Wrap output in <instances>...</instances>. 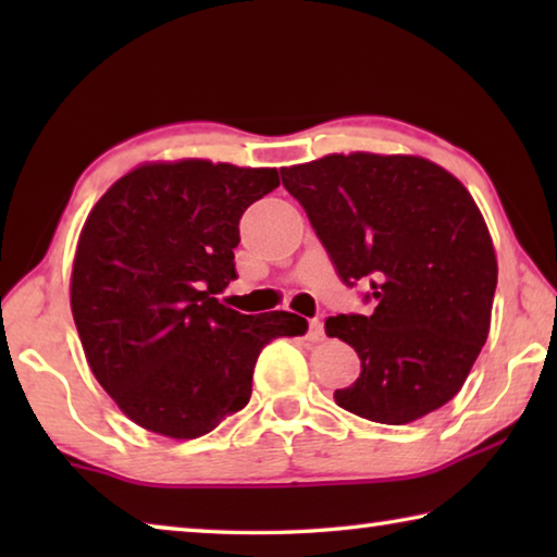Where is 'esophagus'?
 Wrapping results in <instances>:
<instances>
[{
	"label": "esophagus",
	"instance_id": "1",
	"mask_svg": "<svg viewBox=\"0 0 557 557\" xmlns=\"http://www.w3.org/2000/svg\"><path fill=\"white\" fill-rule=\"evenodd\" d=\"M307 338H309V342H324V322H322V319H312V322H309Z\"/></svg>",
	"mask_w": 557,
	"mask_h": 557
}]
</instances>
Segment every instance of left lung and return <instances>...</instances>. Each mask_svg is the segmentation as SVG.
Returning a JSON list of instances; mask_svg holds the SVG:
<instances>
[{
  "label": "left lung",
  "instance_id": "left-lung-1",
  "mask_svg": "<svg viewBox=\"0 0 557 557\" xmlns=\"http://www.w3.org/2000/svg\"><path fill=\"white\" fill-rule=\"evenodd\" d=\"M346 287L369 314L326 319L361 358L334 393L358 418L405 425L459 393L488 336L496 292L492 235L455 176L422 157L329 154L280 169Z\"/></svg>",
  "mask_w": 557,
  "mask_h": 557
}]
</instances>
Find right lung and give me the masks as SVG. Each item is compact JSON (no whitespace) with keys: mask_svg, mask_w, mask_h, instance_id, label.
Returning <instances> with one entry per match:
<instances>
[{"mask_svg":"<svg viewBox=\"0 0 557 557\" xmlns=\"http://www.w3.org/2000/svg\"><path fill=\"white\" fill-rule=\"evenodd\" d=\"M277 186V169L184 159L125 174L90 211L73 319L92 375L139 428L206 435L248 405L262 346L307 332L297 314H240L213 297L238 277L240 215Z\"/></svg>","mask_w":557,"mask_h":557,"instance_id":"right-lung-1","label":"right lung"}]
</instances>
